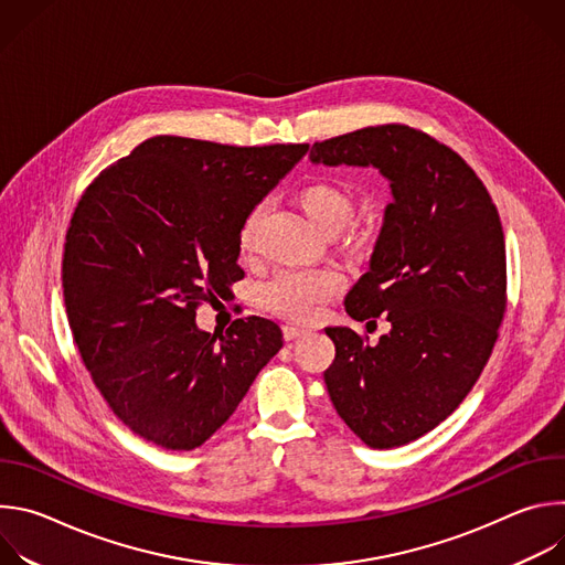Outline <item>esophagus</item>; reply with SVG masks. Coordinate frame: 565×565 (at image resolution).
<instances>
[{
	"label": "esophagus",
	"mask_w": 565,
	"mask_h": 565,
	"mask_svg": "<svg viewBox=\"0 0 565 565\" xmlns=\"http://www.w3.org/2000/svg\"><path fill=\"white\" fill-rule=\"evenodd\" d=\"M308 331L306 329H301V327H292V324H286L284 327V340L286 342H292V340H297V338H301V335H306Z\"/></svg>",
	"instance_id": "esophagus-1"
}]
</instances>
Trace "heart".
I'll use <instances>...</instances> for the list:
<instances>
[{
	"label": "heart",
	"instance_id": "1",
	"mask_svg": "<svg viewBox=\"0 0 565 565\" xmlns=\"http://www.w3.org/2000/svg\"><path fill=\"white\" fill-rule=\"evenodd\" d=\"M295 203L306 218L327 236L347 230L355 214L353 194L333 181H312L295 194ZM262 218V205L253 207L238 227V253L250 257L255 250V236ZM344 288V277L335 270H286L275 275L259 292L262 303L292 321H310L321 312L329 299Z\"/></svg>",
	"mask_w": 565,
	"mask_h": 565
}]
</instances>
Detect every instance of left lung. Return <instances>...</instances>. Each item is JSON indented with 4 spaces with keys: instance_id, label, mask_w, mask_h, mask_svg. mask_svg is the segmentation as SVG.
<instances>
[{
    "instance_id": "8db88e82",
    "label": "left lung",
    "mask_w": 565,
    "mask_h": 565,
    "mask_svg": "<svg viewBox=\"0 0 565 565\" xmlns=\"http://www.w3.org/2000/svg\"><path fill=\"white\" fill-rule=\"evenodd\" d=\"M312 166L375 168L391 188L369 270L344 306L391 331L366 344L329 327L335 360L324 382L340 418L373 449L438 427L488 364L505 312V241L486 185L431 136L405 127L358 129L310 149Z\"/></svg>"
}]
</instances>
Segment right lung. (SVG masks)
<instances>
[{
	"label": "right lung",
	"instance_id": "1",
	"mask_svg": "<svg viewBox=\"0 0 565 565\" xmlns=\"http://www.w3.org/2000/svg\"><path fill=\"white\" fill-rule=\"evenodd\" d=\"M306 151L156 136L79 199L62 259L66 317L96 386L136 436L172 451L203 445L284 347L270 319L207 333L196 308L244 279L238 227Z\"/></svg>",
	"mask_w": 565,
	"mask_h": 565
}]
</instances>
